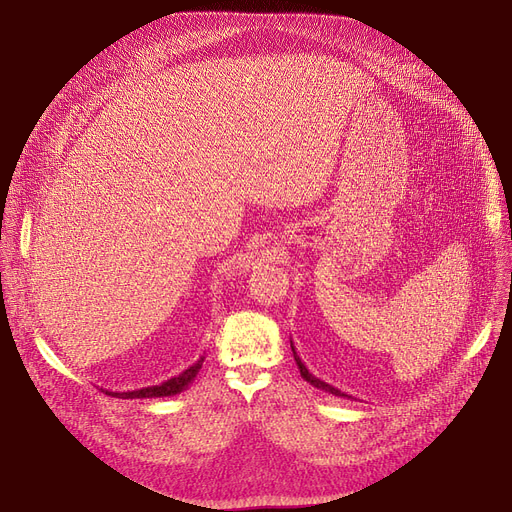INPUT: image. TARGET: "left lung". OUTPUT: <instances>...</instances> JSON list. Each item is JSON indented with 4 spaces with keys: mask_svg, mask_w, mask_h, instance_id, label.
Masks as SVG:
<instances>
[{
    "mask_svg": "<svg viewBox=\"0 0 512 512\" xmlns=\"http://www.w3.org/2000/svg\"><path fill=\"white\" fill-rule=\"evenodd\" d=\"M290 346H292V355H294V361H297V365H299V369H301V378L305 380V382H309L313 388H317V390H326V392H330V394H334V396H344V398H351L348 394H344V392H340L338 388H334V386H330V384H326V382H321L319 378H315V375L305 367V363L301 361V357L297 355V351H294V344H292V340H290Z\"/></svg>",
    "mask_w": 512,
    "mask_h": 512,
    "instance_id": "obj_1",
    "label": "left lung"
}]
</instances>
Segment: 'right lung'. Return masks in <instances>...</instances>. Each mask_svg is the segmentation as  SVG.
<instances>
[{
	"label": "right lung",
	"instance_id": "obj_1",
	"mask_svg": "<svg viewBox=\"0 0 512 512\" xmlns=\"http://www.w3.org/2000/svg\"><path fill=\"white\" fill-rule=\"evenodd\" d=\"M205 357H201L197 363H193L188 369H184L176 378L159 384V386H149V388H141V390H130V392H107L105 394H112L116 398H161V396H174L180 394L182 390H186L188 386L193 384V380L197 378V373L203 365Z\"/></svg>",
	"mask_w": 512,
	"mask_h": 512
}]
</instances>
